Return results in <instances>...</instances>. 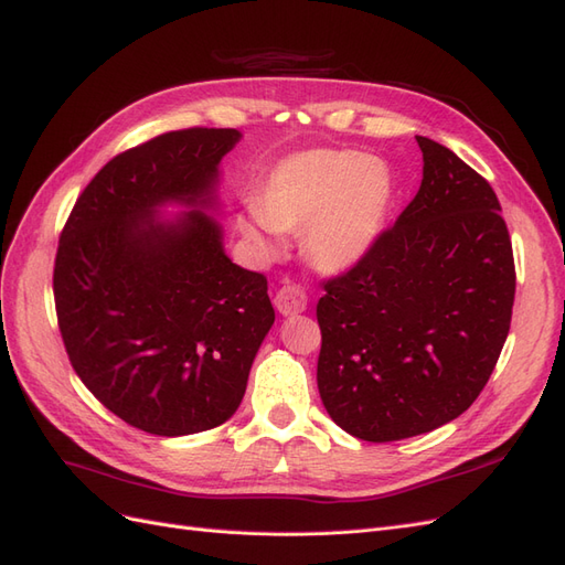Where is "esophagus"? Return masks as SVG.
Segmentation results:
<instances>
[{
  "mask_svg": "<svg viewBox=\"0 0 565 565\" xmlns=\"http://www.w3.org/2000/svg\"><path fill=\"white\" fill-rule=\"evenodd\" d=\"M306 295L303 289L297 287V285H285L278 289L276 299H273V303H276V309L280 316H295V313H301L306 309Z\"/></svg>",
  "mask_w": 565,
  "mask_h": 565,
  "instance_id": "esophagus-1",
  "label": "esophagus"
}]
</instances>
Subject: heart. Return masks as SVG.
<instances>
[{
  "label": "heart",
  "instance_id": "heart-1",
  "mask_svg": "<svg viewBox=\"0 0 565 565\" xmlns=\"http://www.w3.org/2000/svg\"><path fill=\"white\" fill-rule=\"evenodd\" d=\"M391 200L384 160L316 148L273 167L237 224L268 256L282 249L280 233L301 231L303 252L318 270L344 273L377 243Z\"/></svg>",
  "mask_w": 565,
  "mask_h": 565
}]
</instances>
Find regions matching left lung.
Here are the masks:
<instances>
[{
	"mask_svg": "<svg viewBox=\"0 0 565 565\" xmlns=\"http://www.w3.org/2000/svg\"><path fill=\"white\" fill-rule=\"evenodd\" d=\"M422 185L318 301V391L347 434L388 443L459 417L511 324L514 252L490 183L426 136Z\"/></svg>",
	"mask_w": 565,
	"mask_h": 565,
	"instance_id": "obj_1",
	"label": "left lung"
}]
</instances>
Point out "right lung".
I'll list each match as a JSON object with an SVG mask.
<instances>
[{"label": "right lung", "instance_id": "right-lung-1", "mask_svg": "<svg viewBox=\"0 0 565 565\" xmlns=\"http://www.w3.org/2000/svg\"><path fill=\"white\" fill-rule=\"evenodd\" d=\"M237 129L167 131L113 158L77 198L54 266L67 358L113 415L156 436L214 429L241 405L276 311L233 264L212 212ZM186 210L162 220L164 203Z\"/></svg>", "mask_w": 565, "mask_h": 565}]
</instances>
